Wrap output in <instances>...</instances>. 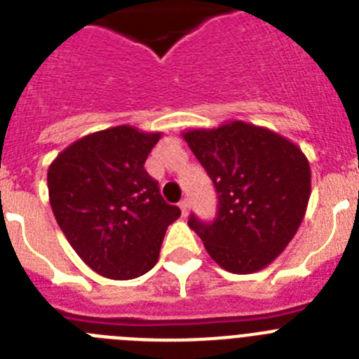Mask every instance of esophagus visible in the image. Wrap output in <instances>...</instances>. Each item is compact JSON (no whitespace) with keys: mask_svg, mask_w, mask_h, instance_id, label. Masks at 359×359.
<instances>
[{"mask_svg":"<svg viewBox=\"0 0 359 359\" xmlns=\"http://www.w3.org/2000/svg\"><path fill=\"white\" fill-rule=\"evenodd\" d=\"M180 208H182V214H183V215L189 214V201H187V199H183V201H180Z\"/></svg>","mask_w":359,"mask_h":359,"instance_id":"1","label":"esophagus"}]
</instances>
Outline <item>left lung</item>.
Listing matches in <instances>:
<instances>
[{
    "mask_svg": "<svg viewBox=\"0 0 359 359\" xmlns=\"http://www.w3.org/2000/svg\"><path fill=\"white\" fill-rule=\"evenodd\" d=\"M183 138L217 192L214 221L190 215L208 255L226 271L246 275L277 259L297 233L311 196L304 152L253 123L192 129Z\"/></svg>",
    "mask_w": 359,
    "mask_h": 359,
    "instance_id": "8db88e82",
    "label": "left lung"
}]
</instances>
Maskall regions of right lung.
Wrapping results in <instances>:
<instances>
[{
    "mask_svg": "<svg viewBox=\"0 0 359 359\" xmlns=\"http://www.w3.org/2000/svg\"><path fill=\"white\" fill-rule=\"evenodd\" d=\"M161 133L116 126L88 135L52 161L48 194L57 224L93 271L129 280L154 268L180 208L144 169Z\"/></svg>",
    "mask_w": 359,
    "mask_h": 359,
    "instance_id": "obj_1",
    "label": "right lung"
}]
</instances>
